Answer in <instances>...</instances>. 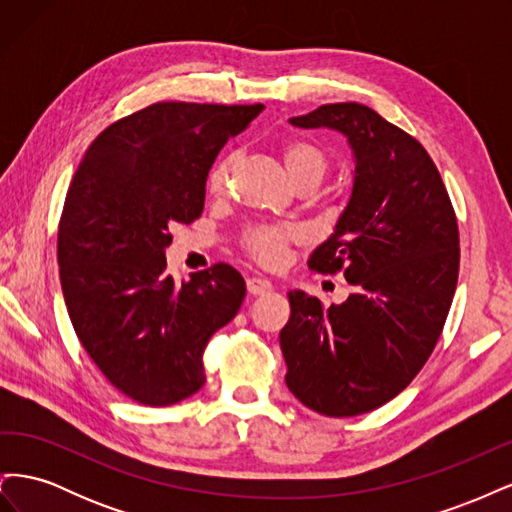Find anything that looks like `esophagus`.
<instances>
[{
  "label": "esophagus",
  "mask_w": 512,
  "mask_h": 512,
  "mask_svg": "<svg viewBox=\"0 0 512 512\" xmlns=\"http://www.w3.org/2000/svg\"><path fill=\"white\" fill-rule=\"evenodd\" d=\"M271 288H273V284L267 280V277H258V275L247 277V292L250 294H265Z\"/></svg>",
  "instance_id": "obj_1"
}]
</instances>
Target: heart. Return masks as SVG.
<instances>
[{
    "instance_id": "obj_1",
    "label": "heart",
    "mask_w": 512,
    "mask_h": 512,
    "mask_svg": "<svg viewBox=\"0 0 512 512\" xmlns=\"http://www.w3.org/2000/svg\"><path fill=\"white\" fill-rule=\"evenodd\" d=\"M282 158H284V166L290 181H297L307 175L322 177L324 168H327V158H324V153L316 145L307 141L288 143L282 149ZM226 175H228V160H220L209 173V190L220 194L224 190ZM294 237H297V230L294 228L258 226L247 232V250H250V254L256 260L265 262V265H275V262L282 260L286 245Z\"/></svg>"
}]
</instances>
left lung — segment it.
<instances>
[{"mask_svg":"<svg viewBox=\"0 0 512 512\" xmlns=\"http://www.w3.org/2000/svg\"><path fill=\"white\" fill-rule=\"evenodd\" d=\"M290 123L348 138V205L307 265L344 271L354 292L329 307L288 294L286 384L318 414H365L404 391L436 348L459 275L457 218L425 147L369 106L324 104Z\"/></svg>","mask_w":512,"mask_h":512,"instance_id":"left-lung-1","label":"left lung"}]
</instances>
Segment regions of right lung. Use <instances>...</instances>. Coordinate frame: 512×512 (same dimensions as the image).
Returning <instances> with one entry per match:
<instances>
[{
	"instance_id": "add662e5",
	"label": "right lung",
	"mask_w": 512,
	"mask_h": 512,
	"mask_svg": "<svg viewBox=\"0 0 512 512\" xmlns=\"http://www.w3.org/2000/svg\"><path fill=\"white\" fill-rule=\"evenodd\" d=\"M262 104L158 102L111 123L76 168L59 220V280L72 327L117 391L173 406L205 384L209 337L237 316L245 282L213 265L175 282L170 226L205 207L209 170Z\"/></svg>"
}]
</instances>
